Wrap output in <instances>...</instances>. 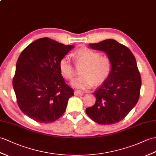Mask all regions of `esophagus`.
I'll return each instance as SVG.
<instances>
[{
  "instance_id": "obj_1",
  "label": "esophagus",
  "mask_w": 156,
  "mask_h": 156,
  "mask_svg": "<svg viewBox=\"0 0 156 156\" xmlns=\"http://www.w3.org/2000/svg\"><path fill=\"white\" fill-rule=\"evenodd\" d=\"M83 94H84V92L81 91V90H76L74 91V95L77 96H82Z\"/></svg>"
}]
</instances>
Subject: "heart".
Instances as JSON below:
<instances>
[{
  "instance_id": "b5f03b06",
  "label": "heart",
  "mask_w": 156,
  "mask_h": 156,
  "mask_svg": "<svg viewBox=\"0 0 156 156\" xmlns=\"http://www.w3.org/2000/svg\"><path fill=\"white\" fill-rule=\"evenodd\" d=\"M74 57L77 64H84L81 70L82 75L71 82V85L75 88L88 89L94 83L100 84L109 76L112 64L108 56H101L98 51L83 47L74 54ZM59 68L62 75L65 78H73L75 74V68L69 56L62 58L59 62Z\"/></svg>"
}]
</instances>
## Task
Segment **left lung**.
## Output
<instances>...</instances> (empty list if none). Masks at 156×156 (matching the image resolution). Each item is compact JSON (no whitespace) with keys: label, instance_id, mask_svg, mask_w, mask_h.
Instances as JSON below:
<instances>
[{"label":"left lung","instance_id":"obj_1","mask_svg":"<svg viewBox=\"0 0 156 156\" xmlns=\"http://www.w3.org/2000/svg\"><path fill=\"white\" fill-rule=\"evenodd\" d=\"M89 46L106 52L112 67L109 76L94 92L95 104L86 112L98 124H114L124 119L139 100L142 80L136 60L128 47L113 39Z\"/></svg>","mask_w":156,"mask_h":156}]
</instances>
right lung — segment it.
<instances>
[{
    "mask_svg": "<svg viewBox=\"0 0 156 156\" xmlns=\"http://www.w3.org/2000/svg\"><path fill=\"white\" fill-rule=\"evenodd\" d=\"M74 47L42 38L21 52L12 86L20 110L33 120L55 122L66 110L74 90L65 82L59 62Z\"/></svg>",
    "mask_w": 156,
    "mask_h": 156,
    "instance_id": "add662e5",
    "label": "right lung"
}]
</instances>
